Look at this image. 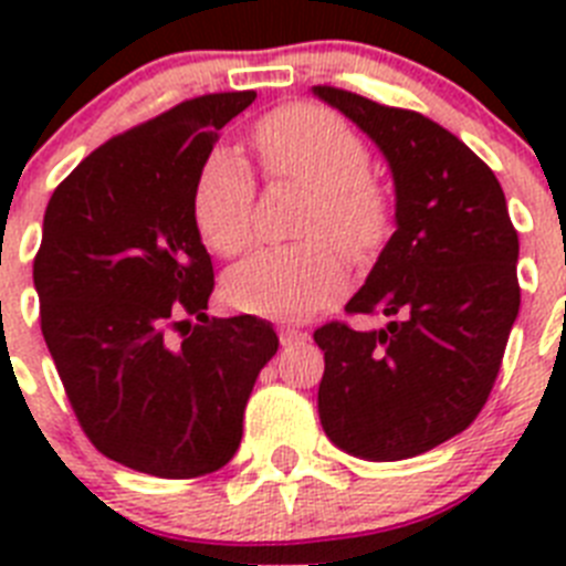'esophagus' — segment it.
<instances>
[{
	"instance_id": "34e87169",
	"label": "esophagus",
	"mask_w": 566,
	"mask_h": 566,
	"mask_svg": "<svg viewBox=\"0 0 566 566\" xmlns=\"http://www.w3.org/2000/svg\"><path fill=\"white\" fill-rule=\"evenodd\" d=\"M308 334L300 332V328H280V343L283 345H297V343H306Z\"/></svg>"
}]
</instances>
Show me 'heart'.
Returning <instances> with one entry per match:
<instances>
[{"label":"heart","mask_w":566,"mask_h":566,"mask_svg":"<svg viewBox=\"0 0 566 566\" xmlns=\"http://www.w3.org/2000/svg\"><path fill=\"white\" fill-rule=\"evenodd\" d=\"M252 142L274 178L312 189L300 234L303 243L260 249L232 269L223 292L234 308L272 319H303L345 286L335 243L368 258L391 232V203L368 175V149L337 113L317 104H289L254 124ZM198 232L214 252L238 254L252 243L254 175L243 155L214 149L192 192Z\"/></svg>","instance_id":"obj_1"}]
</instances>
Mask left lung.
<instances>
[{
	"label": "left lung",
	"mask_w": 566,
	"mask_h": 566,
	"mask_svg": "<svg viewBox=\"0 0 566 566\" xmlns=\"http://www.w3.org/2000/svg\"><path fill=\"white\" fill-rule=\"evenodd\" d=\"M312 93L377 144L397 198V232L345 306L388 323L314 332L319 422L339 451L399 462L462 433L488 402L522 303L518 234L493 169L457 135L348 90Z\"/></svg>",
	"instance_id": "1"
}]
</instances>
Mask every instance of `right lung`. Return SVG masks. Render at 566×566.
<instances>
[{
    "instance_id": "add662e5",
    "label": "right lung",
    "mask_w": 566,
    "mask_h": 566,
    "mask_svg": "<svg viewBox=\"0 0 566 566\" xmlns=\"http://www.w3.org/2000/svg\"><path fill=\"white\" fill-rule=\"evenodd\" d=\"M252 102V90L212 93L115 135L44 209L33 286L50 357L90 442L149 476L221 470L277 354L266 319L207 317L212 258L192 212L218 133ZM169 325L185 328L181 344Z\"/></svg>"
}]
</instances>
